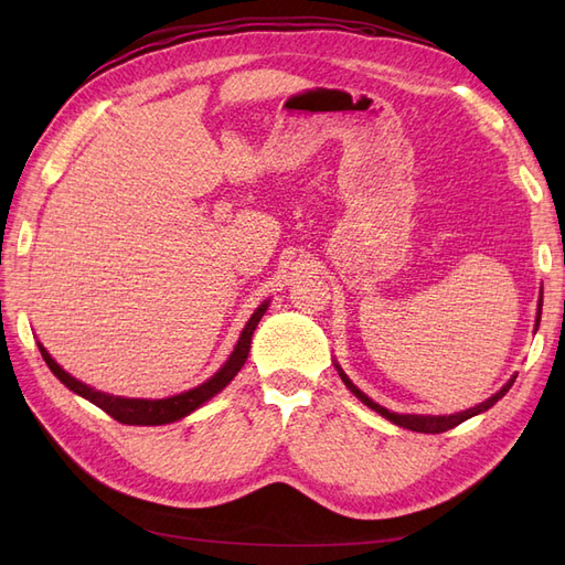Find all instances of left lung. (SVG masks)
<instances>
[{
	"mask_svg": "<svg viewBox=\"0 0 565 565\" xmlns=\"http://www.w3.org/2000/svg\"><path fill=\"white\" fill-rule=\"evenodd\" d=\"M540 316H542V295H540V301H537L535 332H537V328H540ZM334 367H337V372H339L341 382L347 384V388L353 393V396H355L358 401L365 403L370 409H374V413L386 417L388 422H393L396 426H403V429L417 431V434H443V431H448V429H455L457 424L467 422V419H471V417H476V415L486 413V409H490V407H492L494 403H498V401L504 396V393L511 388V384L516 382V372H514V374H511V377H509V382H507L498 393H492V396H490L488 401L478 403V405H473V407H469V409H461V413H455V415H398V413H391V409L382 407L380 403H374V401L367 396V393H363L361 388H358V386L347 377V372L341 370V365H339L337 361H334Z\"/></svg>",
	"mask_w": 565,
	"mask_h": 565,
	"instance_id": "obj_1",
	"label": "left lung"
}]
</instances>
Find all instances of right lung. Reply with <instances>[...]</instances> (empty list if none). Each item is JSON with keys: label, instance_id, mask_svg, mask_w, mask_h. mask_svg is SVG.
Returning <instances> with one entry per match:
<instances>
[{"label": "right lung", "instance_id": "right-lung-1", "mask_svg": "<svg viewBox=\"0 0 565 565\" xmlns=\"http://www.w3.org/2000/svg\"><path fill=\"white\" fill-rule=\"evenodd\" d=\"M270 299L262 301L259 309L252 313V318L247 320V324L243 328L241 337H237V344L231 351L228 361L221 365L207 382H202L195 388H188L183 393H177V396H167V398H125V396H113V393H104L89 384H84L79 380H75L73 374H67L51 353L40 344L38 347L42 351L44 363L49 365V370L56 374V377L71 388L77 396H82L84 401L94 403L96 407L104 409L113 419L122 422V424H131V426H160V424H172L179 422L183 417H188L200 405H204L207 401H212L218 391H224L241 367L245 365L247 355H249V347H252V334L256 330V324L264 318V313L268 311Z\"/></svg>", "mask_w": 565, "mask_h": 565}]
</instances>
